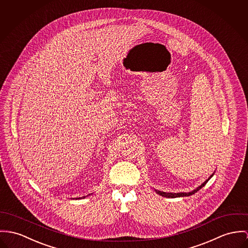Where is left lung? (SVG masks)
I'll return each mask as SVG.
<instances>
[{
	"label": "left lung",
	"mask_w": 248,
	"mask_h": 248,
	"mask_svg": "<svg viewBox=\"0 0 248 248\" xmlns=\"http://www.w3.org/2000/svg\"><path fill=\"white\" fill-rule=\"evenodd\" d=\"M214 173H212L211 175H210V177L204 182V183H202L198 188H196L195 190H193V191H190V192H164V191H156V193H158L159 195H161V196H164V197H171V198H175V197H183V196H190L191 194H193V193H195L196 191H199L201 188H203L206 184H207V182L210 180V178L212 177V175H213Z\"/></svg>",
	"instance_id": "left-lung-1"
}]
</instances>
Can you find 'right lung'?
<instances>
[{
	"label": "right lung",
	"instance_id": "obj_1",
	"mask_svg": "<svg viewBox=\"0 0 248 248\" xmlns=\"http://www.w3.org/2000/svg\"><path fill=\"white\" fill-rule=\"evenodd\" d=\"M81 198H85V196H83V197H77V198H75V199H81Z\"/></svg>",
	"mask_w": 248,
	"mask_h": 248
}]
</instances>
